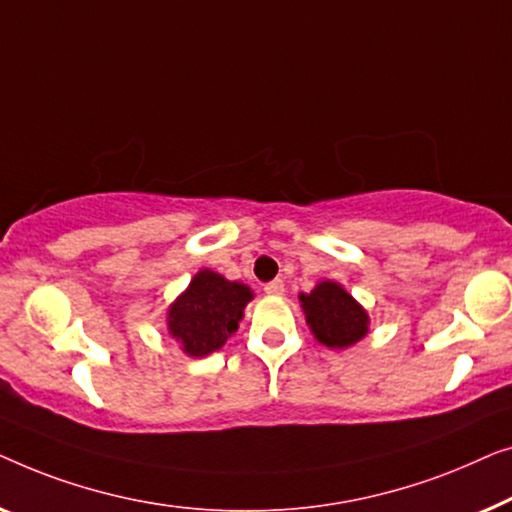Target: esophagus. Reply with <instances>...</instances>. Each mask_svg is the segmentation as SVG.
I'll return each instance as SVG.
<instances>
[{
  "mask_svg": "<svg viewBox=\"0 0 512 512\" xmlns=\"http://www.w3.org/2000/svg\"><path fill=\"white\" fill-rule=\"evenodd\" d=\"M264 292L271 294V297H280V294L285 292V283H283V280H280V278L271 280V283L264 285Z\"/></svg>",
  "mask_w": 512,
  "mask_h": 512,
  "instance_id": "34e87169",
  "label": "esophagus"
}]
</instances>
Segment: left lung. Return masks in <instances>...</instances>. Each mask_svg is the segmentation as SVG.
Listing matches in <instances>:
<instances>
[{
  "label": "left lung",
  "mask_w": 512,
  "mask_h": 512,
  "mask_svg": "<svg viewBox=\"0 0 512 512\" xmlns=\"http://www.w3.org/2000/svg\"><path fill=\"white\" fill-rule=\"evenodd\" d=\"M299 301L313 336L327 348H350L369 331V313L334 280H322Z\"/></svg>",
  "instance_id": "1"
}]
</instances>
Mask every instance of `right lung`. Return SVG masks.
Instances as JSON below:
<instances>
[{
    "mask_svg": "<svg viewBox=\"0 0 512 512\" xmlns=\"http://www.w3.org/2000/svg\"><path fill=\"white\" fill-rule=\"evenodd\" d=\"M250 299L253 292L248 285L227 280L211 269H201L181 297L169 306V334L181 343L185 355H211L239 329L243 308Z\"/></svg>",
    "mask_w": 512,
    "mask_h": 512,
    "instance_id": "1",
    "label": "right lung"
}]
</instances>
